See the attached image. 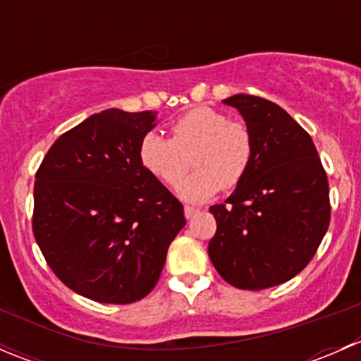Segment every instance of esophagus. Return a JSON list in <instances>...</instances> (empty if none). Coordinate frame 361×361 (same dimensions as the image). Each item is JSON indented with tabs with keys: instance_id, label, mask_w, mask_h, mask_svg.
I'll use <instances>...</instances> for the list:
<instances>
[{
	"instance_id": "34e87169",
	"label": "esophagus",
	"mask_w": 361,
	"mask_h": 361,
	"mask_svg": "<svg viewBox=\"0 0 361 361\" xmlns=\"http://www.w3.org/2000/svg\"><path fill=\"white\" fill-rule=\"evenodd\" d=\"M183 211H185V216H187V218H192V216H194V214L199 213L197 207H192V206H185Z\"/></svg>"
}]
</instances>
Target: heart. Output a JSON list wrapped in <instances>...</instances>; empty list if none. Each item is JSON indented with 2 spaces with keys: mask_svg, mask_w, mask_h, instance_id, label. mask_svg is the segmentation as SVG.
Instances as JSON below:
<instances>
[{
  "mask_svg": "<svg viewBox=\"0 0 361 361\" xmlns=\"http://www.w3.org/2000/svg\"><path fill=\"white\" fill-rule=\"evenodd\" d=\"M190 154L195 171L180 187V197L202 202L220 188L231 190L241 183L253 157V137L243 122L197 106L171 123V140L148 133L140 143L141 166L171 188L183 180Z\"/></svg>",
  "mask_w": 361,
  "mask_h": 361,
  "instance_id": "1",
  "label": "heart"
}]
</instances>
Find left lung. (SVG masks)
Returning <instances> with one entry per match:
<instances>
[{
  "label": "left lung",
  "instance_id": "1",
  "mask_svg": "<svg viewBox=\"0 0 361 361\" xmlns=\"http://www.w3.org/2000/svg\"><path fill=\"white\" fill-rule=\"evenodd\" d=\"M224 104L245 118L253 157L231 197L209 207L207 253L228 285L271 288L295 278L329 231V180L311 136L281 106L248 94Z\"/></svg>",
  "mask_w": 361,
  "mask_h": 361
}]
</instances>
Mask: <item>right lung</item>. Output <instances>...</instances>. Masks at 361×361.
Listing matches in <instances>:
<instances>
[{
	"label": "right lung",
	"instance_id": "1",
	"mask_svg": "<svg viewBox=\"0 0 361 361\" xmlns=\"http://www.w3.org/2000/svg\"><path fill=\"white\" fill-rule=\"evenodd\" d=\"M157 113L110 108L50 147L36 173L32 232L54 274L103 304L141 300L185 227L181 202L140 162Z\"/></svg>",
	"mask_w": 361,
	"mask_h": 361
}]
</instances>
